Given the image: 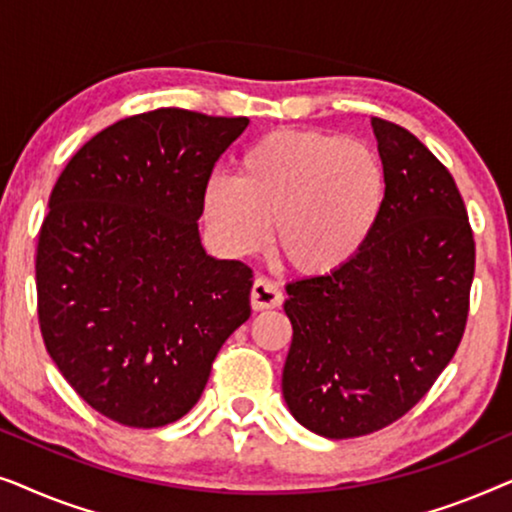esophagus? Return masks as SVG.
I'll use <instances>...</instances> for the list:
<instances>
[{"instance_id":"esophagus-1","label":"esophagus","mask_w":512,"mask_h":512,"mask_svg":"<svg viewBox=\"0 0 512 512\" xmlns=\"http://www.w3.org/2000/svg\"><path fill=\"white\" fill-rule=\"evenodd\" d=\"M284 303V293L279 286L268 277H258L251 286V307L254 310H270Z\"/></svg>"}]
</instances>
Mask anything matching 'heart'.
I'll list each match as a JSON object with an SVG mask.
<instances>
[{"label": "heart", "mask_w": 512, "mask_h": 512, "mask_svg": "<svg viewBox=\"0 0 512 512\" xmlns=\"http://www.w3.org/2000/svg\"><path fill=\"white\" fill-rule=\"evenodd\" d=\"M387 174L370 146L319 130L272 132L251 144L237 179L209 177L202 209L219 242L254 254L268 240L300 275L345 268L380 219Z\"/></svg>", "instance_id": "1"}]
</instances>
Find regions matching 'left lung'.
<instances>
[{
	"mask_svg": "<svg viewBox=\"0 0 512 512\" xmlns=\"http://www.w3.org/2000/svg\"><path fill=\"white\" fill-rule=\"evenodd\" d=\"M387 195L345 268L286 284L282 391L324 438L366 436L426 396L468 319L475 242L452 174L410 130L373 118Z\"/></svg>",
	"mask_w": 512,
	"mask_h": 512,
	"instance_id": "obj_1",
	"label": "left lung"
}]
</instances>
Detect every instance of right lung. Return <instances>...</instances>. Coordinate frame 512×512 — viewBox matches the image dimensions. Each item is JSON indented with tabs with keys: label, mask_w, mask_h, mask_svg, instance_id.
<instances>
[{
	"label": "right lung",
	"mask_w": 512,
	"mask_h": 512,
	"mask_svg": "<svg viewBox=\"0 0 512 512\" xmlns=\"http://www.w3.org/2000/svg\"><path fill=\"white\" fill-rule=\"evenodd\" d=\"M247 116L153 109L81 146L55 181L37 247V310L62 377L135 429L198 403L249 319V265L207 256L202 191Z\"/></svg>",
	"instance_id": "right-lung-1"
}]
</instances>
